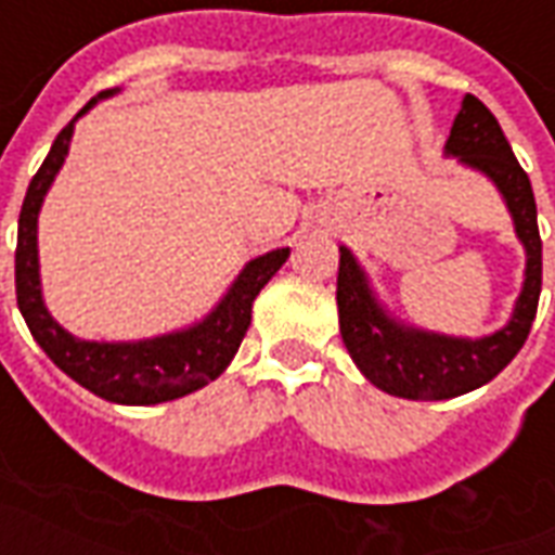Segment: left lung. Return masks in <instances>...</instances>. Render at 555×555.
<instances>
[{
    "label": "left lung",
    "instance_id": "8db88e82",
    "mask_svg": "<svg viewBox=\"0 0 555 555\" xmlns=\"http://www.w3.org/2000/svg\"><path fill=\"white\" fill-rule=\"evenodd\" d=\"M447 156H459L461 165L493 180L515 218L517 238L527 248L524 289L517 295L508 325L479 339L447 337L402 325L378 305L351 250L339 248V334L351 361L378 390L416 402L470 393L496 378L524 349L541 295V236L532 183L515 159L496 117L479 96H464L455 124L449 129Z\"/></svg>",
    "mask_w": 555,
    "mask_h": 555
}]
</instances>
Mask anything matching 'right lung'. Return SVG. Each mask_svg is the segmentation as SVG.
<instances>
[{
    "mask_svg": "<svg viewBox=\"0 0 555 555\" xmlns=\"http://www.w3.org/2000/svg\"><path fill=\"white\" fill-rule=\"evenodd\" d=\"M115 91H100L76 117H82L96 100L112 96ZM76 117L59 132V139L52 141L47 159L28 183L26 201L20 209L17 257H14L20 313L26 319L31 337L47 351V358L64 375H70L73 382L82 384L85 390H91L106 402H117V405L171 402V399L194 393L209 382H216L218 375L228 370V363L233 361L238 343L250 325L254 298L286 262L289 248L269 250L257 260H250L233 281L228 295L218 301L216 310L204 322L185 327V331H173V334H162L153 339H135V343L76 339L43 307L38 272V212L55 173L64 165L67 150H70Z\"/></svg>",
    "mask_w": 555,
    "mask_h": 555,
    "instance_id": "right-lung-1",
    "label": "right lung"
}]
</instances>
